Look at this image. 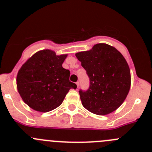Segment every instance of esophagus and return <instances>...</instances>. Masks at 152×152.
<instances>
[{"instance_id":"obj_1","label":"esophagus","mask_w":152,"mask_h":152,"mask_svg":"<svg viewBox=\"0 0 152 152\" xmlns=\"http://www.w3.org/2000/svg\"><path fill=\"white\" fill-rule=\"evenodd\" d=\"M76 84V85H77V88H79V82H77Z\"/></svg>"}]
</instances>
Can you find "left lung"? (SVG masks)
Returning <instances> with one entry per match:
<instances>
[{"label":"left lung","mask_w":152,"mask_h":152,"mask_svg":"<svg viewBox=\"0 0 152 152\" xmlns=\"http://www.w3.org/2000/svg\"><path fill=\"white\" fill-rule=\"evenodd\" d=\"M90 79L87 91H79L84 107L97 115L118 108L131 87V73L123 56L113 47L97 44L91 50L77 53Z\"/></svg>","instance_id":"8db88e82"}]
</instances>
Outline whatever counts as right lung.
Returning <instances> with one entry per match:
<instances>
[{
  "label": "right lung",
  "mask_w": 152,
  "mask_h": 152,
  "mask_svg": "<svg viewBox=\"0 0 152 152\" xmlns=\"http://www.w3.org/2000/svg\"><path fill=\"white\" fill-rule=\"evenodd\" d=\"M66 55L54 51L37 52L22 65L17 75V88L22 99L31 108L48 112L62 103L69 90L76 85L70 82V70L62 64Z\"/></svg>",
  "instance_id": "add662e5"
}]
</instances>
